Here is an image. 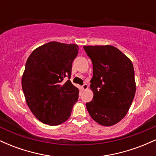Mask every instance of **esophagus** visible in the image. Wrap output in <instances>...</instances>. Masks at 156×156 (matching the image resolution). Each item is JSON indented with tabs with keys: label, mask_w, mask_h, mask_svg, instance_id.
Listing matches in <instances>:
<instances>
[{
	"label": "esophagus",
	"mask_w": 156,
	"mask_h": 156,
	"mask_svg": "<svg viewBox=\"0 0 156 156\" xmlns=\"http://www.w3.org/2000/svg\"><path fill=\"white\" fill-rule=\"evenodd\" d=\"M82 89H83V90H87V89H88V85H87V83H84L83 86H82Z\"/></svg>",
	"instance_id": "obj_1"
}]
</instances>
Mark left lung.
Listing matches in <instances>:
<instances>
[{
	"instance_id": "8db88e82",
	"label": "left lung",
	"mask_w": 156,
	"mask_h": 156,
	"mask_svg": "<svg viewBox=\"0 0 156 156\" xmlns=\"http://www.w3.org/2000/svg\"><path fill=\"white\" fill-rule=\"evenodd\" d=\"M92 60L90 80L92 101L86 103L90 117L98 124L112 126L122 119L135 96L133 64L128 56L112 45H85Z\"/></svg>"
}]
</instances>
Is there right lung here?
<instances>
[{"label": "right lung", "instance_id": "obj_1", "mask_svg": "<svg viewBox=\"0 0 156 156\" xmlns=\"http://www.w3.org/2000/svg\"><path fill=\"white\" fill-rule=\"evenodd\" d=\"M76 44L50 42L38 47L26 61L22 88L28 108L39 121L58 125L70 117L79 90L64 78H70L78 53Z\"/></svg>", "mask_w": 156, "mask_h": 156}]
</instances>
